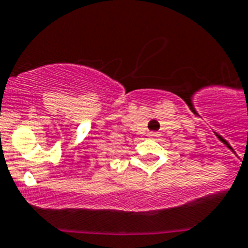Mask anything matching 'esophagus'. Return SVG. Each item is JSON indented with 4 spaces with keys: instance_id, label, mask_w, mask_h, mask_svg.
<instances>
[{
    "instance_id": "34e87169",
    "label": "esophagus",
    "mask_w": 248,
    "mask_h": 248,
    "mask_svg": "<svg viewBox=\"0 0 248 248\" xmlns=\"http://www.w3.org/2000/svg\"><path fill=\"white\" fill-rule=\"evenodd\" d=\"M149 136H151V138H158L159 136V132H149Z\"/></svg>"
}]
</instances>
